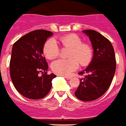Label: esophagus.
Wrapping results in <instances>:
<instances>
[{
  "mask_svg": "<svg viewBox=\"0 0 126 126\" xmlns=\"http://www.w3.org/2000/svg\"><path fill=\"white\" fill-rule=\"evenodd\" d=\"M63 77H64L66 80H69V79H70V78H71V77H69V76H63Z\"/></svg>",
  "mask_w": 126,
  "mask_h": 126,
  "instance_id": "obj_1",
  "label": "esophagus"
}]
</instances>
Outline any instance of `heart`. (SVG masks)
I'll return each mask as SVG.
<instances>
[{
    "label": "heart",
    "instance_id": "obj_1",
    "mask_svg": "<svg viewBox=\"0 0 126 126\" xmlns=\"http://www.w3.org/2000/svg\"><path fill=\"white\" fill-rule=\"evenodd\" d=\"M60 41L65 48H70L68 60H58L51 64L53 72L60 75H68L79 67L86 66L92 61L93 49L87 43H83L82 39L76 34H68L60 37ZM60 48L54 39H49L44 45L43 53L49 60H53L60 55Z\"/></svg>",
    "mask_w": 126,
    "mask_h": 126
}]
</instances>
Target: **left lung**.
<instances>
[{
    "instance_id": "8db88e82",
    "label": "left lung",
    "mask_w": 126,
    "mask_h": 126,
    "mask_svg": "<svg viewBox=\"0 0 126 126\" xmlns=\"http://www.w3.org/2000/svg\"><path fill=\"white\" fill-rule=\"evenodd\" d=\"M89 36L94 49V56L89 66L79 73L85 75L75 92L83 101H92L101 97L110 87L115 73L116 60L111 43L96 30L83 31Z\"/></svg>"
}]
</instances>
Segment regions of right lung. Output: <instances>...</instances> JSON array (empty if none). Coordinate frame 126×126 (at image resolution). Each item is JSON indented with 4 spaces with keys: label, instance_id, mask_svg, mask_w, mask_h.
Listing matches in <instances>:
<instances>
[{
    "label": "right lung",
    "instance_id": "1",
    "mask_svg": "<svg viewBox=\"0 0 126 126\" xmlns=\"http://www.w3.org/2000/svg\"><path fill=\"white\" fill-rule=\"evenodd\" d=\"M52 35L48 30H34L22 36L13 45L11 78L19 93L27 98L37 100L45 97L50 91L52 79L56 77L53 73H47L48 64L43 56L45 43Z\"/></svg>",
    "mask_w": 126,
    "mask_h": 126
}]
</instances>
